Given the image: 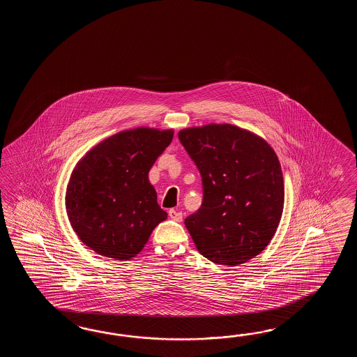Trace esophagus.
Listing matches in <instances>:
<instances>
[{
    "label": "esophagus",
    "instance_id": "34e87169",
    "mask_svg": "<svg viewBox=\"0 0 357 357\" xmlns=\"http://www.w3.org/2000/svg\"><path fill=\"white\" fill-rule=\"evenodd\" d=\"M168 215H169V218H172L176 222H181L182 220V213L177 212L175 209H169L168 211Z\"/></svg>",
    "mask_w": 357,
    "mask_h": 357
}]
</instances>
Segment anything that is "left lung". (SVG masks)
I'll return each mask as SVG.
<instances>
[{"instance_id":"1","label":"left lung","mask_w":357,"mask_h":357,"mask_svg":"<svg viewBox=\"0 0 357 357\" xmlns=\"http://www.w3.org/2000/svg\"><path fill=\"white\" fill-rule=\"evenodd\" d=\"M203 181V203L185 220L199 252L235 266L271 243L281 220V163L264 139L229 123L178 132Z\"/></svg>"}]
</instances>
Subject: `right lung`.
<instances>
[{
	"instance_id": "add662e5",
	"label": "right lung",
	"mask_w": 357,
	"mask_h": 357,
	"mask_svg": "<svg viewBox=\"0 0 357 357\" xmlns=\"http://www.w3.org/2000/svg\"><path fill=\"white\" fill-rule=\"evenodd\" d=\"M172 139L174 130H126L77 162L66 190V212L76 235L91 250L129 260L167 218L148 174Z\"/></svg>"
}]
</instances>
